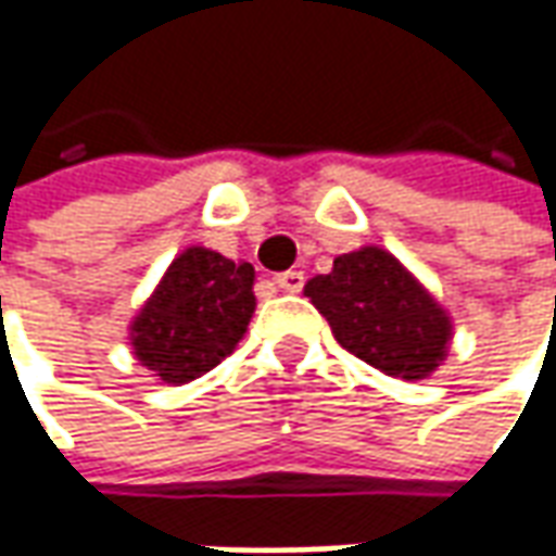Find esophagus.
Instances as JSON below:
<instances>
[{
  "instance_id": "1",
  "label": "esophagus",
  "mask_w": 556,
  "mask_h": 556,
  "mask_svg": "<svg viewBox=\"0 0 556 556\" xmlns=\"http://www.w3.org/2000/svg\"><path fill=\"white\" fill-rule=\"evenodd\" d=\"M303 271H296V268H290V271H281V275H275V285L285 290V293H300L303 290Z\"/></svg>"
}]
</instances>
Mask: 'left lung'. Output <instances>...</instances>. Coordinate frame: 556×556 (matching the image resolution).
<instances>
[{"label": "left lung", "instance_id": "1", "mask_svg": "<svg viewBox=\"0 0 556 556\" xmlns=\"http://www.w3.org/2000/svg\"><path fill=\"white\" fill-rule=\"evenodd\" d=\"M303 293L343 350L399 380H424L445 362L455 325L448 309L383 247L340 253Z\"/></svg>", "mask_w": 556, "mask_h": 556}]
</instances>
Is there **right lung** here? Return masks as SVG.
Listing matches in <instances>:
<instances>
[{"mask_svg": "<svg viewBox=\"0 0 556 556\" xmlns=\"http://www.w3.org/2000/svg\"><path fill=\"white\" fill-rule=\"evenodd\" d=\"M256 271L191 244L166 266L129 321V346L144 371L179 387L213 371L244 340L256 312Z\"/></svg>", "mask_w": 556, "mask_h": 556, "instance_id": "right-lung-1", "label": "right lung"}]
</instances>
